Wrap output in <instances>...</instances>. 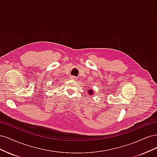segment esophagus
<instances>
[{
	"instance_id": "esophagus-1",
	"label": "esophagus",
	"mask_w": 157,
	"mask_h": 157,
	"mask_svg": "<svg viewBox=\"0 0 157 157\" xmlns=\"http://www.w3.org/2000/svg\"><path fill=\"white\" fill-rule=\"evenodd\" d=\"M77 77H75V76H70V79H73V80H76Z\"/></svg>"
}]
</instances>
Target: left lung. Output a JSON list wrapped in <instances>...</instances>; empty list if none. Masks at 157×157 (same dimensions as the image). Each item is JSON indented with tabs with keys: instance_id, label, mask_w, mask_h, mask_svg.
<instances>
[{
	"instance_id": "8db88e82",
	"label": "left lung",
	"mask_w": 157,
	"mask_h": 157,
	"mask_svg": "<svg viewBox=\"0 0 157 157\" xmlns=\"http://www.w3.org/2000/svg\"><path fill=\"white\" fill-rule=\"evenodd\" d=\"M92 90H90V91H88V93H89L90 94H92Z\"/></svg>"
}]
</instances>
